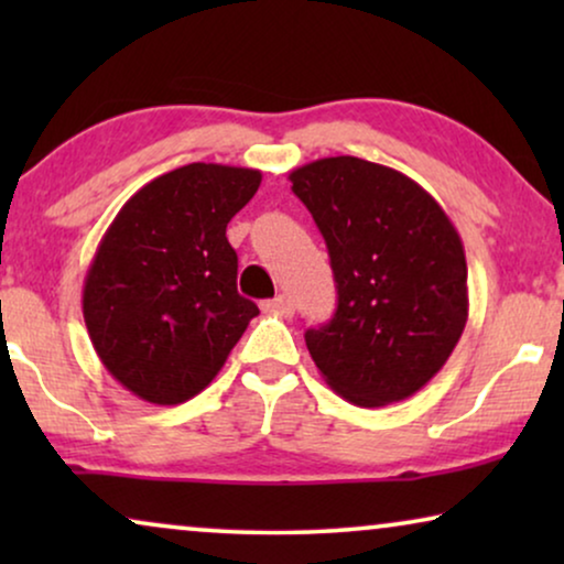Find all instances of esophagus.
<instances>
[{"label":"esophagus","mask_w":564,"mask_h":564,"mask_svg":"<svg viewBox=\"0 0 564 564\" xmlns=\"http://www.w3.org/2000/svg\"><path fill=\"white\" fill-rule=\"evenodd\" d=\"M264 311H267V313L284 315V318H290V315L295 313V305H292V300H290L288 295H276L274 300H267Z\"/></svg>","instance_id":"34e87169"}]
</instances>
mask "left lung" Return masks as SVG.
<instances>
[{"label":"left lung","instance_id":"8db88e82","mask_svg":"<svg viewBox=\"0 0 564 564\" xmlns=\"http://www.w3.org/2000/svg\"><path fill=\"white\" fill-rule=\"evenodd\" d=\"M292 192L326 238L338 305L305 330L323 380L361 408L419 392L467 323V261L442 205L395 169L330 156L295 169Z\"/></svg>","mask_w":564,"mask_h":564}]
</instances>
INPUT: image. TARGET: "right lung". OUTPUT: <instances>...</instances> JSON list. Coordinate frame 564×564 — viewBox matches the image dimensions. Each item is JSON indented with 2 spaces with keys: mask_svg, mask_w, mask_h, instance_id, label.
I'll list each match as a JSON object with an SVG mask.
<instances>
[{
  "mask_svg": "<svg viewBox=\"0 0 564 564\" xmlns=\"http://www.w3.org/2000/svg\"><path fill=\"white\" fill-rule=\"evenodd\" d=\"M259 169L187 164L120 207L84 276L82 311L107 372L145 403L203 392L259 307L238 295L226 228Z\"/></svg>",
  "mask_w": 564,
  "mask_h": 564,
  "instance_id": "add662e5",
  "label": "right lung"
}]
</instances>
